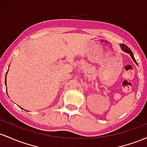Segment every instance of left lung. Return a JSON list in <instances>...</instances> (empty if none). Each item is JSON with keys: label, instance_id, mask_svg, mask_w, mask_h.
Returning a JSON list of instances; mask_svg holds the SVG:
<instances>
[{"label": "left lung", "instance_id": "obj_1", "mask_svg": "<svg viewBox=\"0 0 147 147\" xmlns=\"http://www.w3.org/2000/svg\"><path fill=\"white\" fill-rule=\"evenodd\" d=\"M120 46H121V49H122V51H124L125 53H127L130 54V55H131V57H132V59H133V60L134 61V62L137 64L136 59H135L134 56H133V53H132V51L131 50V49H130L129 48L127 47L126 45H125V44H120Z\"/></svg>", "mask_w": 147, "mask_h": 147}]
</instances>
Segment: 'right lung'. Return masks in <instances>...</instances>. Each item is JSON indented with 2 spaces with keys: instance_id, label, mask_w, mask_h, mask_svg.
I'll list each match as a JSON object with an SVG mask.
<instances>
[{
  "instance_id": "add662e5",
  "label": "right lung",
  "mask_w": 147,
  "mask_h": 147,
  "mask_svg": "<svg viewBox=\"0 0 147 147\" xmlns=\"http://www.w3.org/2000/svg\"><path fill=\"white\" fill-rule=\"evenodd\" d=\"M7 74H6V76H7ZM5 85H7V84H6V77H5ZM22 109H23V108H22Z\"/></svg>"
}]
</instances>
